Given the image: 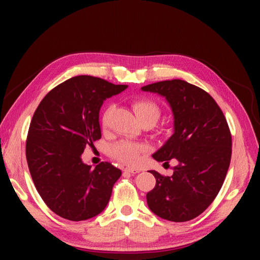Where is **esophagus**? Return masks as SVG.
<instances>
[{"mask_svg":"<svg viewBox=\"0 0 260 260\" xmlns=\"http://www.w3.org/2000/svg\"><path fill=\"white\" fill-rule=\"evenodd\" d=\"M139 172H140L139 169H132V167H126V169H124V173L135 174V173H139Z\"/></svg>","mask_w":260,"mask_h":260,"instance_id":"34e87169","label":"esophagus"}]
</instances>
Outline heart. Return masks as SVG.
I'll use <instances>...</instances> for the list:
<instances>
[{
    "mask_svg": "<svg viewBox=\"0 0 260 260\" xmlns=\"http://www.w3.org/2000/svg\"><path fill=\"white\" fill-rule=\"evenodd\" d=\"M132 108L138 118L139 122L150 121L155 124L160 116V109L156 102L150 99H136L132 102ZM108 111H105L102 117V125H107ZM147 151V146L134 141H119L110 147V155L114 159L122 164L134 166L139 164L141 155Z\"/></svg>",
    "mask_w": 260,
    "mask_h": 260,
    "instance_id": "obj_1",
    "label": "heart"
}]
</instances>
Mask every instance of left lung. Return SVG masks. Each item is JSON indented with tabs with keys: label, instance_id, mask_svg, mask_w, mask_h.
<instances>
[{
	"label": "left lung",
	"instance_id": "left-lung-1",
	"mask_svg": "<svg viewBox=\"0 0 260 260\" xmlns=\"http://www.w3.org/2000/svg\"><path fill=\"white\" fill-rule=\"evenodd\" d=\"M141 89L164 96L174 118L173 135L152 157L178 161L171 177L150 171L156 186L147 193L148 206L165 220L188 221L209 208L225 181L232 157L230 127L212 96L187 81H159Z\"/></svg>",
	"mask_w": 260,
	"mask_h": 260
}]
</instances>
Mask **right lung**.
<instances>
[{"label": "right lung", "mask_w": 260, "mask_h": 260, "mask_svg": "<svg viewBox=\"0 0 260 260\" xmlns=\"http://www.w3.org/2000/svg\"><path fill=\"white\" fill-rule=\"evenodd\" d=\"M126 88L91 76L73 77L51 89L35 110L26 159L41 199L59 217L81 221L108 205L121 171L108 161L91 169L81 155L101 139L103 101Z\"/></svg>", "instance_id": "obj_1"}]
</instances>
